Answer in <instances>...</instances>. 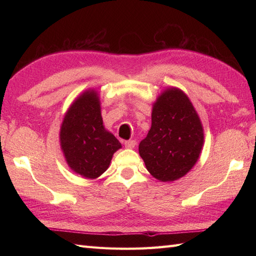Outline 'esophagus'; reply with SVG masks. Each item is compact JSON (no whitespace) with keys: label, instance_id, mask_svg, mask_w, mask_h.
<instances>
[{"label":"esophagus","instance_id":"34e87169","mask_svg":"<svg viewBox=\"0 0 256 256\" xmlns=\"http://www.w3.org/2000/svg\"><path fill=\"white\" fill-rule=\"evenodd\" d=\"M124 145L126 148H134L135 145H136V142L135 140H125Z\"/></svg>","mask_w":256,"mask_h":256}]
</instances>
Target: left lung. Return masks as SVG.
Masks as SVG:
<instances>
[{
    "label": "left lung",
    "mask_w": 256,
    "mask_h": 256,
    "mask_svg": "<svg viewBox=\"0 0 256 256\" xmlns=\"http://www.w3.org/2000/svg\"><path fill=\"white\" fill-rule=\"evenodd\" d=\"M198 113L184 91L167 88L152 110V126L138 152L153 177L160 182L182 178L197 162L204 145Z\"/></svg>",
    "instance_id": "8db88e82"
}]
</instances>
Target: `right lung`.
Returning <instances> with one entry per match:
<instances>
[{
    "mask_svg": "<svg viewBox=\"0 0 256 256\" xmlns=\"http://www.w3.org/2000/svg\"><path fill=\"white\" fill-rule=\"evenodd\" d=\"M59 138L68 166L88 179L101 176L108 168L113 154L122 148L104 128L99 94L94 89L82 92L69 106Z\"/></svg>",
    "mask_w": 256,
    "mask_h": 256,
    "instance_id": "obj_1",
    "label": "right lung"
}]
</instances>
